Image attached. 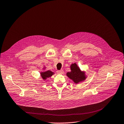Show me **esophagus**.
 Instances as JSON below:
<instances>
[{
  "mask_svg": "<svg viewBox=\"0 0 124 124\" xmlns=\"http://www.w3.org/2000/svg\"><path fill=\"white\" fill-rule=\"evenodd\" d=\"M56 72L58 74H63L64 72L63 70H57Z\"/></svg>",
  "mask_w": 124,
  "mask_h": 124,
  "instance_id": "esophagus-1",
  "label": "esophagus"
}]
</instances>
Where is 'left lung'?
<instances>
[{
	"label": "left lung",
	"mask_w": 124,
	"mask_h": 124,
	"mask_svg": "<svg viewBox=\"0 0 124 124\" xmlns=\"http://www.w3.org/2000/svg\"><path fill=\"white\" fill-rule=\"evenodd\" d=\"M71 72H68L66 73L68 77L71 79L74 83H78L85 79L84 73L80 71L79 68L76 63L72 64L70 66Z\"/></svg>",
	"instance_id": "8db88e82"
}]
</instances>
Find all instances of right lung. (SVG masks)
<instances>
[{"mask_svg":"<svg viewBox=\"0 0 124 124\" xmlns=\"http://www.w3.org/2000/svg\"><path fill=\"white\" fill-rule=\"evenodd\" d=\"M41 77L43 79H45L46 78H48L49 77H51L53 74V72L51 71L48 70L44 72H41Z\"/></svg>","mask_w":124,"mask_h":124,"instance_id":"right-lung-1","label":"right lung"}]
</instances>
